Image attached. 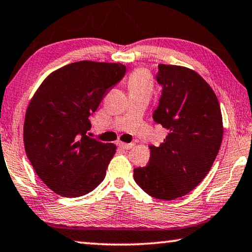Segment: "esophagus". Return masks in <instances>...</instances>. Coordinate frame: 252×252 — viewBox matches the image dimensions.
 Returning <instances> with one entry per match:
<instances>
[{
	"label": "esophagus",
	"instance_id": "34e87169",
	"mask_svg": "<svg viewBox=\"0 0 252 252\" xmlns=\"http://www.w3.org/2000/svg\"><path fill=\"white\" fill-rule=\"evenodd\" d=\"M117 145H118L120 148H122V149L129 150V149H131V148H132V147L134 146V143H125V142H122V141H118Z\"/></svg>",
	"mask_w": 252,
	"mask_h": 252
}]
</instances>
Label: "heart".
I'll return each instance as SVG.
<instances>
[{"label": "heart", "instance_id": "b5f03b06", "mask_svg": "<svg viewBox=\"0 0 252 252\" xmlns=\"http://www.w3.org/2000/svg\"><path fill=\"white\" fill-rule=\"evenodd\" d=\"M153 78H151L149 71L147 69H135L127 78V89H129V92L150 94L153 92Z\"/></svg>", "mask_w": 252, "mask_h": 252}]
</instances>
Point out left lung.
<instances>
[{
	"label": "left lung",
	"instance_id": "left-lung-1",
	"mask_svg": "<svg viewBox=\"0 0 252 252\" xmlns=\"http://www.w3.org/2000/svg\"><path fill=\"white\" fill-rule=\"evenodd\" d=\"M162 86L153 118L169 131L150 146L146 167L133 169L135 183L150 196L170 201L193 190L209 173L223 137L221 107L201 75L176 65H158Z\"/></svg>",
	"mask_w": 252,
	"mask_h": 252
}]
</instances>
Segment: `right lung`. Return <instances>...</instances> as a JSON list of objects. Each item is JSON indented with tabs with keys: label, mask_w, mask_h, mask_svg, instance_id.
Wrapping results in <instances>:
<instances>
[{
	"label": "right lung",
	"mask_w": 252,
	"mask_h": 252,
	"mask_svg": "<svg viewBox=\"0 0 252 252\" xmlns=\"http://www.w3.org/2000/svg\"><path fill=\"white\" fill-rule=\"evenodd\" d=\"M126 66L76 62L41 83L26 112L23 142L39 178L63 197H79L103 182L117 146L90 138V117Z\"/></svg>",
	"instance_id": "right-lung-1"
}]
</instances>
